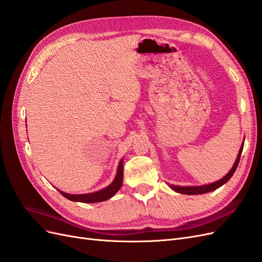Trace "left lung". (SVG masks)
Listing matches in <instances>:
<instances>
[{
  "label": "left lung",
  "instance_id": "obj_1",
  "mask_svg": "<svg viewBox=\"0 0 262 262\" xmlns=\"http://www.w3.org/2000/svg\"><path fill=\"white\" fill-rule=\"evenodd\" d=\"M243 147H244V144L242 145L241 149H239V153L238 155H237V158H236V162L234 164V166L232 167V169L228 171V173H226V175L215 181L213 182V184H210V185H205V186H199V187H181V186H173V185H170V188L172 190H175L176 192H179V193H184V194H202V193H207V192H210V191H213V190H215L217 188H220L221 186H223L224 184H226V182L231 179V177L234 175V172L237 168V166H238V163H239V160H241V155H242V150H243Z\"/></svg>",
  "mask_w": 262,
  "mask_h": 262
}]
</instances>
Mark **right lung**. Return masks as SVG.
<instances>
[{"label":"right lung","instance_id":"right-lung-1","mask_svg":"<svg viewBox=\"0 0 262 262\" xmlns=\"http://www.w3.org/2000/svg\"><path fill=\"white\" fill-rule=\"evenodd\" d=\"M122 180H123V161L121 160L118 166V171L116 178L114 181L105 189L99 190V191L93 192V193H86V194H70L60 191V193L67 198V199L75 202H83V203H95V202H101L106 201L110 198L114 196L119 189L122 186Z\"/></svg>","mask_w":262,"mask_h":262}]
</instances>
